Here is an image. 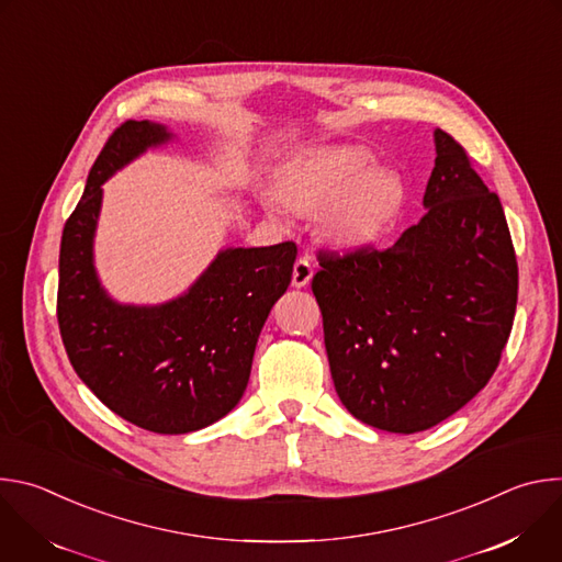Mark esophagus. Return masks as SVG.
<instances>
[{
  "label": "esophagus",
  "mask_w": 562,
  "mask_h": 562,
  "mask_svg": "<svg viewBox=\"0 0 562 562\" xmlns=\"http://www.w3.org/2000/svg\"><path fill=\"white\" fill-rule=\"evenodd\" d=\"M311 278H313V265H311V260L308 258H297L295 260V265H293V278H291V282H293V286H306L308 282H311Z\"/></svg>",
  "instance_id": "obj_1"
}]
</instances>
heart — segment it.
I'll use <instances>...</instances> for the list:
<instances>
[{
	"instance_id": "b5f03b06",
	"label": "heart",
	"mask_w": 562,
	"mask_h": 562,
	"mask_svg": "<svg viewBox=\"0 0 562 562\" xmlns=\"http://www.w3.org/2000/svg\"><path fill=\"white\" fill-rule=\"evenodd\" d=\"M373 155L356 144L315 146L284 167L278 195L304 215L323 211V226L340 247L380 237L403 206V184L386 169H369Z\"/></svg>"
}]
</instances>
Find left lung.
Instances as JSON below:
<instances>
[{
    "label": "left lung",
    "mask_w": 562,
    "mask_h": 562,
    "mask_svg": "<svg viewBox=\"0 0 562 562\" xmlns=\"http://www.w3.org/2000/svg\"><path fill=\"white\" fill-rule=\"evenodd\" d=\"M425 206L389 249L317 251L323 269L311 280L342 405L391 434L462 409L494 375L516 315L503 204L440 128Z\"/></svg>",
    "instance_id": "1"
}]
</instances>
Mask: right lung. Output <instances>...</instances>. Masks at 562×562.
Here are the masks:
<instances>
[{
    "label": "right lung",
    "instance_id": "right-lung-1",
    "mask_svg": "<svg viewBox=\"0 0 562 562\" xmlns=\"http://www.w3.org/2000/svg\"><path fill=\"white\" fill-rule=\"evenodd\" d=\"M169 137L165 126L126 120L106 139L64 224L57 323L75 373L113 414L153 434H189L243 397L258 336L291 282L297 247L226 249L189 293L162 306L113 302L93 269L102 184Z\"/></svg>",
    "mask_w": 562,
    "mask_h": 562
}]
</instances>
